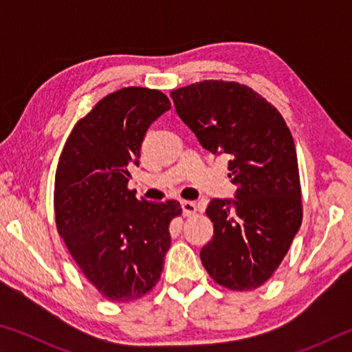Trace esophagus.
Instances as JSON below:
<instances>
[{"instance_id":"obj_1","label":"esophagus","mask_w":352,"mask_h":352,"mask_svg":"<svg viewBox=\"0 0 352 352\" xmlns=\"http://www.w3.org/2000/svg\"><path fill=\"white\" fill-rule=\"evenodd\" d=\"M182 210H183L184 216L190 217V216H192V214H195V211H197V206H195L194 201L183 200V201H182Z\"/></svg>"}]
</instances>
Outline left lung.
Wrapping results in <instances>:
<instances>
[{"label": "left lung", "mask_w": 352, "mask_h": 352, "mask_svg": "<svg viewBox=\"0 0 352 352\" xmlns=\"http://www.w3.org/2000/svg\"><path fill=\"white\" fill-rule=\"evenodd\" d=\"M177 115L204 148L230 157L234 199H214L201 264L217 284L253 290L275 273L302 220L298 158L275 107L237 82L204 80L170 91Z\"/></svg>", "instance_id": "1"}]
</instances>
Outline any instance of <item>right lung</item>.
<instances>
[{"label": "right lung", "mask_w": 352, "mask_h": 352, "mask_svg": "<svg viewBox=\"0 0 352 352\" xmlns=\"http://www.w3.org/2000/svg\"><path fill=\"white\" fill-rule=\"evenodd\" d=\"M170 109L158 90L129 87L109 94L76 124L58 158L57 231L85 278L104 298L129 302L148 294L170 247L175 200L147 201L127 188L155 119Z\"/></svg>", "instance_id": "right-lung-1"}]
</instances>
